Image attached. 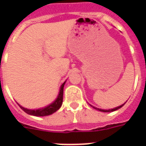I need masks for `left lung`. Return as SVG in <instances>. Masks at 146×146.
<instances>
[{
    "mask_svg": "<svg viewBox=\"0 0 146 146\" xmlns=\"http://www.w3.org/2000/svg\"><path fill=\"white\" fill-rule=\"evenodd\" d=\"M125 104V103L123 104H122V105H121V106L119 107H117V108H113V109H110V110H102V109H99V108H94V107H93L92 105H91V107H93V108H94V109L96 110H99V111H102V112H105V113H108V112H113L115 111V110H118L119 108H121V107H123V105Z\"/></svg>",
    "mask_w": 146,
    "mask_h": 146,
    "instance_id": "left-lung-1",
    "label": "left lung"
}]
</instances>
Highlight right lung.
Instances as JSON below:
<instances>
[{"label": "right lung", "instance_id": "add662e5", "mask_svg": "<svg viewBox=\"0 0 146 146\" xmlns=\"http://www.w3.org/2000/svg\"><path fill=\"white\" fill-rule=\"evenodd\" d=\"M65 82H64L61 85V86H60V92H59L57 99H55L52 104H49L48 106L38 110L27 109V108L20 106V104H19V106H20V108L23 110V111L29 115H34V116H46V115L52 114V113L57 111L62 105V103H63V95H64V85H65Z\"/></svg>", "mask_w": 146, "mask_h": 146}]
</instances>
